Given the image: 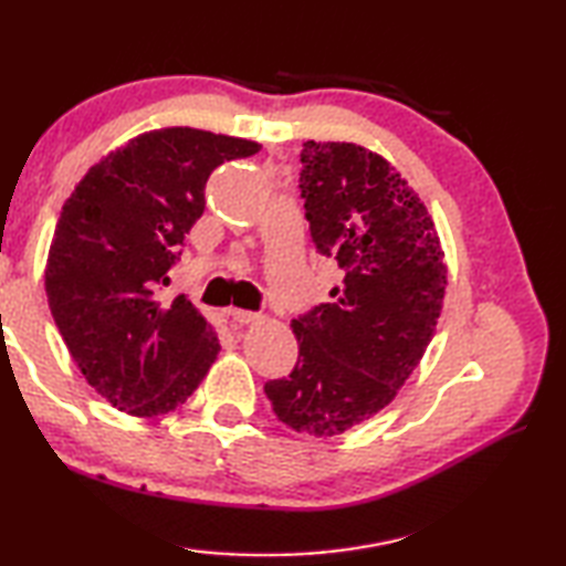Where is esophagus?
Here are the masks:
<instances>
[{
    "mask_svg": "<svg viewBox=\"0 0 566 566\" xmlns=\"http://www.w3.org/2000/svg\"><path fill=\"white\" fill-rule=\"evenodd\" d=\"M227 314H229V317H232V322H237V324H252V322L260 319V314H256V312L237 310V306H229Z\"/></svg>",
    "mask_w": 566,
    "mask_h": 566,
    "instance_id": "34e87169",
    "label": "esophagus"
}]
</instances>
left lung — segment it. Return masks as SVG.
<instances>
[{
  "instance_id": "obj_1",
  "label": "left lung",
  "mask_w": 566,
  "mask_h": 566,
  "mask_svg": "<svg viewBox=\"0 0 566 566\" xmlns=\"http://www.w3.org/2000/svg\"><path fill=\"white\" fill-rule=\"evenodd\" d=\"M300 189L312 242L344 280L332 302L292 319L290 377L264 385L294 432L337 437L375 417L417 369L442 314L437 227L399 171L349 142H306Z\"/></svg>"
}]
</instances>
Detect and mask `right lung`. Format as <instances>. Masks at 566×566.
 Returning a JSON list of instances; mask_svg holds the SVG:
<instances>
[{
  "label": "right lung",
  "mask_w": 566,
  "mask_h": 566,
  "mask_svg": "<svg viewBox=\"0 0 566 566\" xmlns=\"http://www.w3.org/2000/svg\"><path fill=\"white\" fill-rule=\"evenodd\" d=\"M256 151L227 134L155 129L109 151L64 202L44 272L50 310L84 379L119 411H175L217 359L195 304L157 294L205 212L209 175Z\"/></svg>",
  "instance_id": "right-lung-1"
}]
</instances>
